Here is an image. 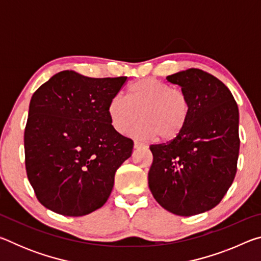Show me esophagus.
Masks as SVG:
<instances>
[{
  "label": "esophagus",
  "mask_w": 261,
  "mask_h": 261,
  "mask_svg": "<svg viewBox=\"0 0 261 261\" xmlns=\"http://www.w3.org/2000/svg\"><path fill=\"white\" fill-rule=\"evenodd\" d=\"M134 146H135V148H136V149L145 148V146H144V145H141V144H139V143H137V141H135V145H134Z\"/></svg>",
  "instance_id": "34e87169"
}]
</instances>
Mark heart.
<instances>
[{"mask_svg":"<svg viewBox=\"0 0 261 261\" xmlns=\"http://www.w3.org/2000/svg\"><path fill=\"white\" fill-rule=\"evenodd\" d=\"M107 113L110 124L120 135H125L136 123L137 139L148 140L160 137L171 140L187 126L191 103L180 88H173L155 78L141 79L132 84L126 98L117 94L110 99Z\"/></svg>","mask_w":261,"mask_h":261,"instance_id":"heart-1","label":"heart"}]
</instances>
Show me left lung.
<instances>
[{
  "instance_id": "left-lung-1",
  "label": "left lung",
  "mask_w": 261,
  "mask_h": 261,
  "mask_svg": "<svg viewBox=\"0 0 261 261\" xmlns=\"http://www.w3.org/2000/svg\"><path fill=\"white\" fill-rule=\"evenodd\" d=\"M167 81L187 93L191 114L176 138L149 146L148 187L163 208L191 216L218 205L233 182L240 114L229 88L208 72L192 68Z\"/></svg>"
}]
</instances>
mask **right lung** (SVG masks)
<instances>
[{"label":"right lung","instance_id":"add662e5","mask_svg":"<svg viewBox=\"0 0 261 261\" xmlns=\"http://www.w3.org/2000/svg\"><path fill=\"white\" fill-rule=\"evenodd\" d=\"M126 81L65 70L34 92L24 132L25 167L46 208L83 216L108 200L115 173L134 148L132 139L114 130L107 113Z\"/></svg>","mask_w":261,"mask_h":261}]
</instances>
